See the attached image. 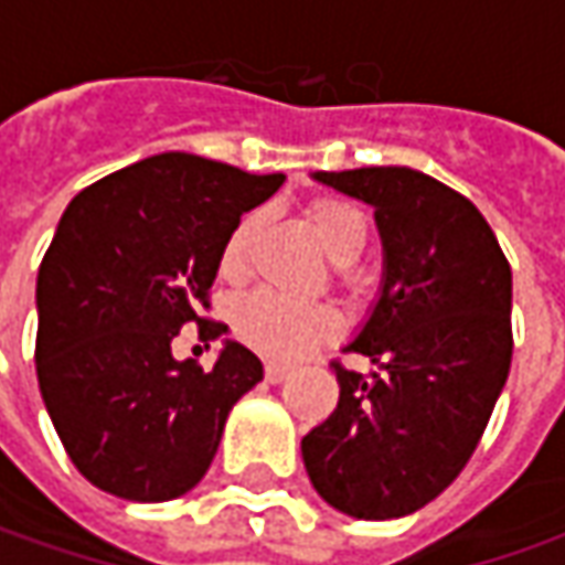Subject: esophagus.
<instances>
[{
	"label": "esophagus",
	"instance_id": "esophagus-1",
	"mask_svg": "<svg viewBox=\"0 0 565 565\" xmlns=\"http://www.w3.org/2000/svg\"><path fill=\"white\" fill-rule=\"evenodd\" d=\"M264 374H267V380H270V383H282V380L292 377V367H289V364H279V361H270Z\"/></svg>",
	"mask_w": 565,
	"mask_h": 565
}]
</instances>
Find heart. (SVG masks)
<instances>
[{"label": "heart", "mask_w": 565, "mask_h": 565, "mask_svg": "<svg viewBox=\"0 0 565 565\" xmlns=\"http://www.w3.org/2000/svg\"><path fill=\"white\" fill-rule=\"evenodd\" d=\"M308 223L315 228L320 248L337 264H355L367 245V220L359 206L342 198H317L308 206ZM260 226V213H245L223 242L220 273L226 279H242L248 270V248ZM235 337L260 355L292 361L315 349L317 342L337 333V317L323 305H292L273 292L245 298L232 315Z\"/></svg>", "instance_id": "1"}]
</instances>
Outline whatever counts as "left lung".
<instances>
[{
    "label": "left lung",
    "instance_id": "obj_1",
    "mask_svg": "<svg viewBox=\"0 0 565 565\" xmlns=\"http://www.w3.org/2000/svg\"><path fill=\"white\" fill-rule=\"evenodd\" d=\"M374 206L377 301L337 367L333 415L301 440L315 490L352 519L418 512L466 468L512 361V270L478 206L408 166L311 172Z\"/></svg>",
    "mask_w": 565,
    "mask_h": 565
}]
</instances>
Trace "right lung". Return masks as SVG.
Wrapping results in <instances>:
<instances>
[{"label":"right lung","instance_id":"right-lung-1","mask_svg":"<svg viewBox=\"0 0 565 565\" xmlns=\"http://www.w3.org/2000/svg\"><path fill=\"white\" fill-rule=\"evenodd\" d=\"M286 182L169 150L84 188L36 273V380L75 468L121 500L163 503L194 488L232 405L264 380L223 339L213 367L172 355L201 317L232 226Z\"/></svg>","mask_w":565,"mask_h":565}]
</instances>
